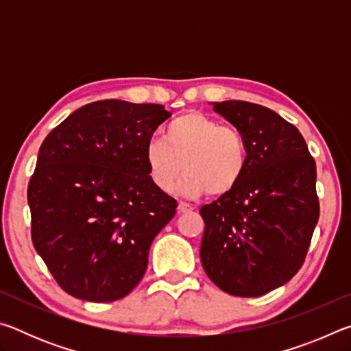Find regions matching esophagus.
Wrapping results in <instances>:
<instances>
[{"mask_svg": "<svg viewBox=\"0 0 351 351\" xmlns=\"http://www.w3.org/2000/svg\"><path fill=\"white\" fill-rule=\"evenodd\" d=\"M192 210H193V207L187 204V203H182V201H181V203L178 204V212H180V213H187V212H192Z\"/></svg>", "mask_w": 351, "mask_h": 351, "instance_id": "obj_1", "label": "esophagus"}]
</instances>
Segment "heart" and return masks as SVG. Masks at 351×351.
<instances>
[{
	"label": "heart",
	"instance_id": "obj_1",
	"mask_svg": "<svg viewBox=\"0 0 351 351\" xmlns=\"http://www.w3.org/2000/svg\"><path fill=\"white\" fill-rule=\"evenodd\" d=\"M162 139H150L144 150L154 187L169 192L186 171L180 192L186 197H226L246 173L249 153L239 130L221 125L201 111H187L169 123Z\"/></svg>",
	"mask_w": 351,
	"mask_h": 351
}]
</instances>
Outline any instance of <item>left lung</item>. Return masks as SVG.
<instances>
[{
    "mask_svg": "<svg viewBox=\"0 0 351 351\" xmlns=\"http://www.w3.org/2000/svg\"><path fill=\"white\" fill-rule=\"evenodd\" d=\"M246 141V173L234 192L201 207L199 257L224 293L258 297L294 277L319 219L316 162L293 123L243 100L212 102Z\"/></svg>",
    "mask_w": 351,
    "mask_h": 351,
    "instance_id": "left-lung-1",
    "label": "left lung"
}]
</instances>
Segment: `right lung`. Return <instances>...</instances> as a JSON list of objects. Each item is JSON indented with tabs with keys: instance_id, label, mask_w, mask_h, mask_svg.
Returning <instances> with one entry per match:
<instances>
[{
	"instance_id": "obj_1",
	"label": "right lung",
	"mask_w": 351,
	"mask_h": 351,
	"mask_svg": "<svg viewBox=\"0 0 351 351\" xmlns=\"http://www.w3.org/2000/svg\"><path fill=\"white\" fill-rule=\"evenodd\" d=\"M171 114L156 104L99 100L46 136L29 181L35 251L77 299L114 302L145 274L176 199L148 176L147 142Z\"/></svg>"
}]
</instances>
